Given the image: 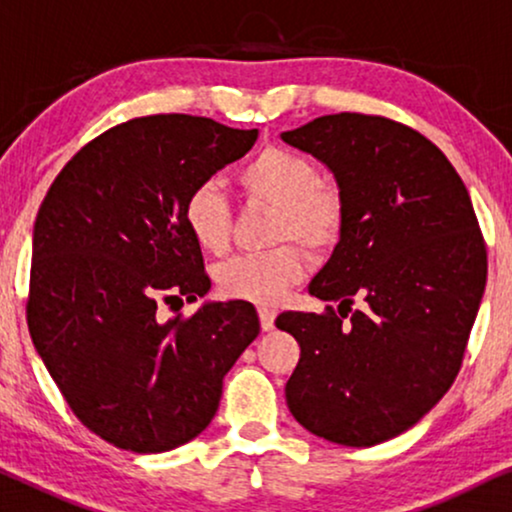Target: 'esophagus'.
Returning a JSON list of instances; mask_svg holds the SVG:
<instances>
[{"label": "esophagus", "instance_id": "esophagus-1", "mask_svg": "<svg viewBox=\"0 0 512 512\" xmlns=\"http://www.w3.org/2000/svg\"><path fill=\"white\" fill-rule=\"evenodd\" d=\"M257 313H260V325H262V330L269 332L271 327H274V318H276L274 309H269V306H260V309H257Z\"/></svg>", "mask_w": 512, "mask_h": 512}]
</instances>
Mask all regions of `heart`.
<instances>
[{"label": "heart", "instance_id": "obj_1", "mask_svg": "<svg viewBox=\"0 0 512 512\" xmlns=\"http://www.w3.org/2000/svg\"><path fill=\"white\" fill-rule=\"evenodd\" d=\"M236 182L252 206L276 210L271 243L297 241L309 255H325L342 238L344 194L332 182L318 180V168L309 156L267 147L238 170ZM182 220L201 250L210 255H224L229 250L234 217L213 182H201L187 194ZM302 276V252L295 245H278L260 255L234 257L217 269L215 281L224 297L269 306L302 281Z\"/></svg>", "mask_w": 512, "mask_h": 512}]
</instances>
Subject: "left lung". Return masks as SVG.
<instances>
[{"label": "left lung", "mask_w": 512, "mask_h": 512, "mask_svg": "<svg viewBox=\"0 0 512 512\" xmlns=\"http://www.w3.org/2000/svg\"><path fill=\"white\" fill-rule=\"evenodd\" d=\"M281 138L325 163L346 201L342 238L309 285L339 313L276 318L302 349L285 400L318 438L379 445L454 384L485 295V238L459 173L410 126L342 112ZM353 296L364 309L344 324Z\"/></svg>", "instance_id": "1"}]
</instances>
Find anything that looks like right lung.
<instances>
[{
    "instance_id": "add662e5",
    "label": "right lung",
    "mask_w": 512,
    "mask_h": 512,
    "mask_svg": "<svg viewBox=\"0 0 512 512\" xmlns=\"http://www.w3.org/2000/svg\"><path fill=\"white\" fill-rule=\"evenodd\" d=\"M257 128L154 114L109 128L60 170L32 231L27 327L88 431L138 454L194 440L222 379L260 335L255 306L206 302L163 318L159 302L206 297L187 194L250 152Z\"/></svg>"
}]
</instances>
